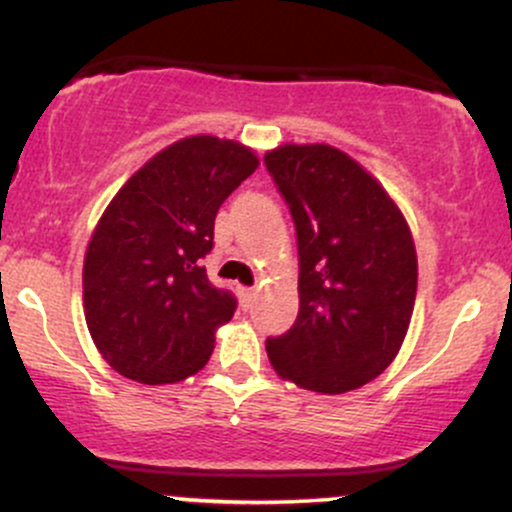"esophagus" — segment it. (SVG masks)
<instances>
[{
  "instance_id": "34e87169",
  "label": "esophagus",
  "mask_w": 512,
  "mask_h": 512,
  "mask_svg": "<svg viewBox=\"0 0 512 512\" xmlns=\"http://www.w3.org/2000/svg\"><path fill=\"white\" fill-rule=\"evenodd\" d=\"M257 298V289H240V301H243V305H250L252 301H255Z\"/></svg>"
}]
</instances>
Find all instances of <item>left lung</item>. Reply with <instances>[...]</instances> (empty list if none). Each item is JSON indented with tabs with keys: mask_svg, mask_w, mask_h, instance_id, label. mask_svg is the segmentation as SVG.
<instances>
[{
	"mask_svg": "<svg viewBox=\"0 0 512 512\" xmlns=\"http://www.w3.org/2000/svg\"><path fill=\"white\" fill-rule=\"evenodd\" d=\"M298 236L293 327L267 339L276 375L301 390L344 395L395 361L416 301L411 228L390 192L330 144H281L264 154Z\"/></svg>",
	"mask_w": 512,
	"mask_h": 512,
	"instance_id": "1",
	"label": "left lung"
}]
</instances>
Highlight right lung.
<instances>
[{
  "label": "right lung",
  "instance_id": "add662e5",
  "mask_svg": "<svg viewBox=\"0 0 512 512\" xmlns=\"http://www.w3.org/2000/svg\"><path fill=\"white\" fill-rule=\"evenodd\" d=\"M260 158L236 139L195 134L151 156L110 199L84 255V317L108 366L168 385L207 366L236 298L202 257L223 199Z\"/></svg>",
  "mask_w": 512,
  "mask_h": 512
}]
</instances>
